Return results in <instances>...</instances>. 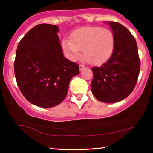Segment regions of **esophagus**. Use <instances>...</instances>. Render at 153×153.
Here are the masks:
<instances>
[{
	"instance_id": "esophagus-1",
	"label": "esophagus",
	"mask_w": 153,
	"mask_h": 153,
	"mask_svg": "<svg viewBox=\"0 0 153 153\" xmlns=\"http://www.w3.org/2000/svg\"><path fill=\"white\" fill-rule=\"evenodd\" d=\"M79 68H80V71H82L85 68V66L82 65H79Z\"/></svg>"
}]
</instances>
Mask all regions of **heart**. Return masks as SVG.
<instances>
[{"label": "heart", "instance_id": "obj_1", "mask_svg": "<svg viewBox=\"0 0 153 153\" xmlns=\"http://www.w3.org/2000/svg\"><path fill=\"white\" fill-rule=\"evenodd\" d=\"M71 39L62 40V47L69 58L76 60L84 56L91 64H100L106 60L113 52L114 36L113 33L101 27H83L73 31Z\"/></svg>", "mask_w": 153, "mask_h": 153}]
</instances>
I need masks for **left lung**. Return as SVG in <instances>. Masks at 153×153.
I'll list each match as a JSON object with an SVG mask.
<instances>
[{
    "label": "left lung",
    "mask_w": 153,
    "mask_h": 153,
    "mask_svg": "<svg viewBox=\"0 0 153 153\" xmlns=\"http://www.w3.org/2000/svg\"><path fill=\"white\" fill-rule=\"evenodd\" d=\"M109 24L114 47L110 58L100 67L92 68L91 91L99 101L116 103L127 98L134 90L140 70L136 40L125 26L117 22Z\"/></svg>",
    "instance_id": "1"
}]
</instances>
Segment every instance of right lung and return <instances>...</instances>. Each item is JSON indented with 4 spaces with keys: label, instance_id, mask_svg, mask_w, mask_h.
Masks as SVG:
<instances>
[{
    "label": "right lung",
    "instance_id": "right-lung-1",
    "mask_svg": "<svg viewBox=\"0 0 153 153\" xmlns=\"http://www.w3.org/2000/svg\"><path fill=\"white\" fill-rule=\"evenodd\" d=\"M57 25L38 24L19 42L14 73L17 84L27 101L51 108L65 98L71 78L80 73L77 63L63 55Z\"/></svg>",
    "mask_w": 153,
    "mask_h": 153
}]
</instances>
